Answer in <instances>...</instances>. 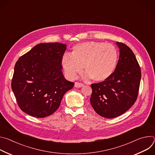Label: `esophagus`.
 <instances>
[{
    "instance_id": "esophagus-1",
    "label": "esophagus",
    "mask_w": 155,
    "mask_h": 155,
    "mask_svg": "<svg viewBox=\"0 0 155 155\" xmlns=\"http://www.w3.org/2000/svg\"><path fill=\"white\" fill-rule=\"evenodd\" d=\"M83 86H84V84H83L81 83H79V82H75V84H74V86L75 87H82Z\"/></svg>"
}]
</instances>
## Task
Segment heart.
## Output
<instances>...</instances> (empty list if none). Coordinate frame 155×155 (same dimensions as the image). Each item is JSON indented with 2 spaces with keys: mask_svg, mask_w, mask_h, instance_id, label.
<instances>
[{
  "mask_svg": "<svg viewBox=\"0 0 155 155\" xmlns=\"http://www.w3.org/2000/svg\"><path fill=\"white\" fill-rule=\"evenodd\" d=\"M118 60V51L112 44L91 41L74 45L71 55L65 54L62 56L61 65L71 79L76 78L83 67L87 78L101 82L114 74Z\"/></svg>",
  "mask_w": 155,
  "mask_h": 155,
  "instance_id": "1",
  "label": "heart"
}]
</instances>
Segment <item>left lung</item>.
I'll use <instances>...</instances> for the list:
<instances>
[{
	"mask_svg": "<svg viewBox=\"0 0 155 155\" xmlns=\"http://www.w3.org/2000/svg\"><path fill=\"white\" fill-rule=\"evenodd\" d=\"M120 57L114 74L107 80L91 84V104L95 112L106 118L117 117L135 103L141 79L137 59L125 44L117 41Z\"/></svg>",
	"mask_w": 155,
	"mask_h": 155,
	"instance_id": "obj_1",
	"label": "left lung"
}]
</instances>
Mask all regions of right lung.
<instances>
[{
	"label": "right lung",
	"mask_w": 155,
	"mask_h": 155,
	"mask_svg": "<svg viewBox=\"0 0 155 155\" xmlns=\"http://www.w3.org/2000/svg\"><path fill=\"white\" fill-rule=\"evenodd\" d=\"M66 45L43 43L35 45L17 61L12 89L19 108L26 114L44 118L59 108L65 93L74 83L62 74L61 59Z\"/></svg>",
	"instance_id": "add662e5"
}]
</instances>
